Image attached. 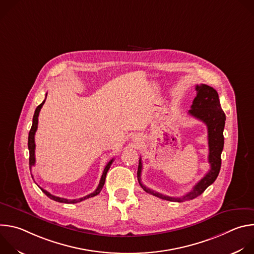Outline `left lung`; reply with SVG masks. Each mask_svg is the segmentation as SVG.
I'll list each match as a JSON object with an SVG mask.
<instances>
[{
	"label": "left lung",
	"instance_id": "obj_1",
	"mask_svg": "<svg viewBox=\"0 0 254 254\" xmlns=\"http://www.w3.org/2000/svg\"><path fill=\"white\" fill-rule=\"evenodd\" d=\"M197 95L193 100L191 105V110L188 112V115L196 118L197 120L203 122L207 126L208 129V146H209V156L208 162L210 164L209 172L199 181V182L193 187V189L182 197H171L166 196L161 193H158L141 183L140 174H141V159L138 161L137 168V180L140 187L147 193L154 195L158 198L173 201V202H184L192 200L200 196L214 181L218 177L221 168V153L224 146V136L223 130L225 127L226 117L222 111L219 96L217 91L206 84H201L196 86Z\"/></svg>",
	"mask_w": 254,
	"mask_h": 254
}]
</instances>
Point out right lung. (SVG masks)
Listing matches in <instances>:
<instances>
[{
    "label": "right lung",
    "mask_w": 254,
    "mask_h": 254,
    "mask_svg": "<svg viewBox=\"0 0 254 254\" xmlns=\"http://www.w3.org/2000/svg\"><path fill=\"white\" fill-rule=\"evenodd\" d=\"M47 96V94H46ZM46 100V99H45ZM45 100L39 104L37 106V108H36L35 111V114H34V117H33V124H32V127L29 131V136H28V149H29V154H30V157H29V166H30V170L32 169V167L35 165V132L36 130H37V127H38V117H39V113L41 111V108L45 102ZM114 162V159L111 160L110 162H108L103 170V173H102V176H101V179L99 181V184L97 186V188L95 189L94 192L82 197V198H79V199H73V200H69V199H65V198H60V197H57V196H54L52 194H50L48 191L42 189L40 187V189L42 190V192L47 196L49 197L50 199L56 201V202H60V203H67V204H74V203H78V202H81L85 199H88V198H91V197H94L96 195H98L100 193V191L102 190V187L104 185V182H105V177H106V174H107V171L110 170L112 164ZM32 178H33V175H32Z\"/></svg>",
    "instance_id": "obj_1"
}]
</instances>
